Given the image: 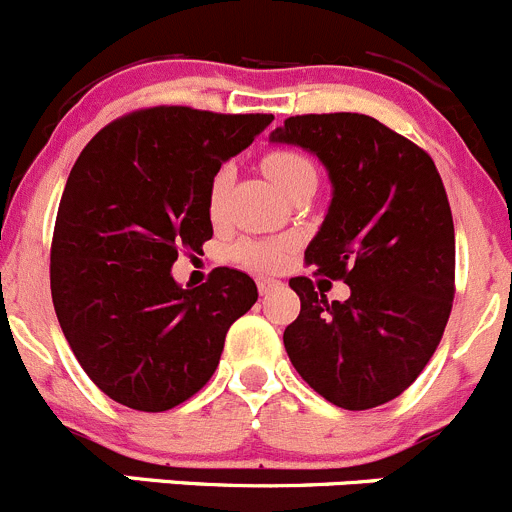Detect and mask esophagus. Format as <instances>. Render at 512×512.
Wrapping results in <instances>:
<instances>
[{
    "label": "esophagus",
    "instance_id": "34e87169",
    "mask_svg": "<svg viewBox=\"0 0 512 512\" xmlns=\"http://www.w3.org/2000/svg\"><path fill=\"white\" fill-rule=\"evenodd\" d=\"M256 286H259V294H261V296H266V294H271V291L279 289L281 281L269 279V276H261V279H256Z\"/></svg>",
    "mask_w": 512,
    "mask_h": 512
}]
</instances>
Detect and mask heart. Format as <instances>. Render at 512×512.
I'll use <instances>...</instances> for the list:
<instances>
[{"mask_svg": "<svg viewBox=\"0 0 512 512\" xmlns=\"http://www.w3.org/2000/svg\"><path fill=\"white\" fill-rule=\"evenodd\" d=\"M264 170L284 193L294 186L296 180L304 178V175H316L314 163H311L304 153H299V150H271L264 158ZM228 180H231L228 168L218 170L211 180L208 211H211L213 218H218L223 213ZM284 256V241H241L233 248V259H236L238 264L248 266V269H276V266L284 264Z\"/></svg>", "mask_w": 512, "mask_h": 512, "instance_id": "obj_1", "label": "heart"}]
</instances>
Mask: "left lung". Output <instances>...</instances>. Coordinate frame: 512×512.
Returning a JSON list of instances; mask_svg holds the SVG:
<instances>
[{
	"label": "left lung",
	"instance_id": "1",
	"mask_svg": "<svg viewBox=\"0 0 512 512\" xmlns=\"http://www.w3.org/2000/svg\"><path fill=\"white\" fill-rule=\"evenodd\" d=\"M271 140L324 163L332 203L304 259L352 291L326 301L311 279H291L301 311L286 326V354L332 405L372 410L420 377L450 319L455 226L445 186L420 145L369 115H296Z\"/></svg>",
	"mask_w": 512,
	"mask_h": 512
}]
</instances>
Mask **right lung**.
Instances as JSON below:
<instances>
[{
    "label": "right lung",
    "mask_w": 512,
    "mask_h": 512,
    "mask_svg": "<svg viewBox=\"0 0 512 512\" xmlns=\"http://www.w3.org/2000/svg\"><path fill=\"white\" fill-rule=\"evenodd\" d=\"M271 120L145 107L105 125L72 165L52 236V304L80 367L120 405L165 412L193 397L259 299L243 271L221 266L180 289L170 269L180 251L203 253L213 175Z\"/></svg>",
    "instance_id": "obj_1"
}]
</instances>
